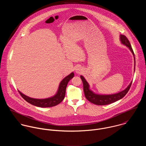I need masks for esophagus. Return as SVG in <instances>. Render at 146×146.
<instances>
[{
	"label": "esophagus",
	"instance_id": "1",
	"mask_svg": "<svg viewBox=\"0 0 146 146\" xmlns=\"http://www.w3.org/2000/svg\"><path fill=\"white\" fill-rule=\"evenodd\" d=\"M75 72L76 74H81L82 72V69L81 68V67H76V68L75 69Z\"/></svg>",
	"mask_w": 146,
	"mask_h": 146
}]
</instances>
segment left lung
<instances>
[{
  "label": "left lung",
  "instance_id": "left-lung-1",
  "mask_svg": "<svg viewBox=\"0 0 146 146\" xmlns=\"http://www.w3.org/2000/svg\"><path fill=\"white\" fill-rule=\"evenodd\" d=\"M120 41L122 44L126 45L127 47L129 48L131 52L134 56V63L135 64V57H134V53L133 50L131 48L130 43L127 39V38L125 36V35H120ZM80 78L83 83L84 92L86 98L91 103L96 105H107V104H112L117 101H119L123 98L125 95L128 92L131 85L132 84V82L128 85V86L125 89V90L114 94L111 95H101V94H97L93 93L91 90L89 89V85L88 82L86 81L85 78L83 76H80Z\"/></svg>",
  "mask_w": 146,
  "mask_h": 146
}]
</instances>
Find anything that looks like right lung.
Masks as SVG:
<instances>
[{"label":"right lung","instance_id":"1","mask_svg":"<svg viewBox=\"0 0 146 146\" xmlns=\"http://www.w3.org/2000/svg\"><path fill=\"white\" fill-rule=\"evenodd\" d=\"M74 72L65 77L60 84L57 93L53 97L45 99H35L29 97L19 91L21 97L27 102L39 107H50L60 104L64 98L66 89L68 82L74 77Z\"/></svg>","mask_w":146,"mask_h":146}]
</instances>
